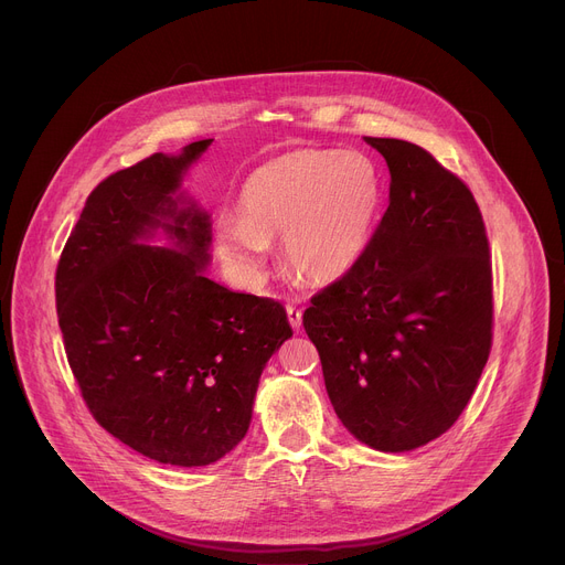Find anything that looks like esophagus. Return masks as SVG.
I'll return each mask as SVG.
<instances>
[{
	"label": "esophagus",
	"mask_w": 565,
	"mask_h": 565,
	"mask_svg": "<svg viewBox=\"0 0 565 565\" xmlns=\"http://www.w3.org/2000/svg\"><path fill=\"white\" fill-rule=\"evenodd\" d=\"M287 310V319H289V323H291V328H300V323H302V312H300V308H296V306H291V302H289V306L285 308Z\"/></svg>",
	"instance_id": "esophagus-1"
}]
</instances>
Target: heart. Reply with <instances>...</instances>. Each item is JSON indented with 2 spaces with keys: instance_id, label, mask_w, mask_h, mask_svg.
<instances>
[{
  "instance_id": "b5f03b06",
  "label": "heart",
  "mask_w": 565,
  "mask_h": 565,
  "mask_svg": "<svg viewBox=\"0 0 565 565\" xmlns=\"http://www.w3.org/2000/svg\"><path fill=\"white\" fill-rule=\"evenodd\" d=\"M384 203V173L360 151L306 149L269 160L244 181L237 214H222L214 242L246 282L263 278L269 242L282 237L285 267L308 282L349 274L369 246Z\"/></svg>"
}]
</instances>
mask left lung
Masks as SVG:
<instances>
[{
    "label": "left lung",
    "instance_id": "1",
    "mask_svg": "<svg viewBox=\"0 0 565 565\" xmlns=\"http://www.w3.org/2000/svg\"><path fill=\"white\" fill-rule=\"evenodd\" d=\"M392 173L388 207L358 265L302 315L330 403L382 452L441 437L466 409L493 343L487 226L468 185L429 151L364 138Z\"/></svg>",
    "mask_w": 565,
    "mask_h": 565
}]
</instances>
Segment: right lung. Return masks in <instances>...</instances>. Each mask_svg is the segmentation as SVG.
I'll return each instance as SVG.
<instances>
[{
  "label": "right lung",
  "instance_id": "obj_1",
  "mask_svg": "<svg viewBox=\"0 0 565 565\" xmlns=\"http://www.w3.org/2000/svg\"><path fill=\"white\" fill-rule=\"evenodd\" d=\"M210 142L110 173L56 267L58 326L85 407L115 439L171 466H207L244 439L259 375L291 337L278 300L203 276L210 216L171 194ZM158 225L181 252L137 244Z\"/></svg>",
  "mask_w": 565,
  "mask_h": 565
}]
</instances>
